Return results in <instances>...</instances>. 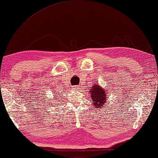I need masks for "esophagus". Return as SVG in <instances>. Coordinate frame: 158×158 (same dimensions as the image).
<instances>
[{
  "label": "esophagus",
  "instance_id": "1",
  "mask_svg": "<svg viewBox=\"0 0 158 158\" xmlns=\"http://www.w3.org/2000/svg\"><path fill=\"white\" fill-rule=\"evenodd\" d=\"M74 88H77V89H78V88H79V86H77V85H76V86H74Z\"/></svg>",
  "mask_w": 158,
  "mask_h": 158
}]
</instances>
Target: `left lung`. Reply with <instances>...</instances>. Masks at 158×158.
Returning a JSON list of instances; mask_svg holds the SVG:
<instances>
[{
    "mask_svg": "<svg viewBox=\"0 0 158 158\" xmlns=\"http://www.w3.org/2000/svg\"><path fill=\"white\" fill-rule=\"evenodd\" d=\"M91 101L94 106V108H102L105 107L107 102V94L108 90L103 88L98 84H94L90 90Z\"/></svg>",
    "mask_w": 158,
    "mask_h": 158,
    "instance_id": "left-lung-1",
    "label": "left lung"
}]
</instances>
